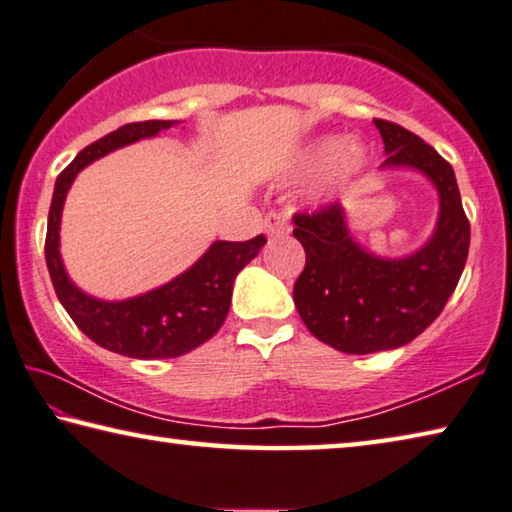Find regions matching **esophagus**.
<instances>
[{
	"label": "esophagus",
	"instance_id": "1",
	"mask_svg": "<svg viewBox=\"0 0 512 512\" xmlns=\"http://www.w3.org/2000/svg\"><path fill=\"white\" fill-rule=\"evenodd\" d=\"M265 233L270 238H279V236H286L290 233V222H288V215L286 213H267L265 217Z\"/></svg>",
	"mask_w": 512,
	"mask_h": 512
}]
</instances>
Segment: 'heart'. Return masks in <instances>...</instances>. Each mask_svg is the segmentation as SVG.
<instances>
[{
  "label": "heart",
  "instance_id": "b5f03b06",
  "mask_svg": "<svg viewBox=\"0 0 512 512\" xmlns=\"http://www.w3.org/2000/svg\"><path fill=\"white\" fill-rule=\"evenodd\" d=\"M365 165V149L356 140L322 138L301 156V172H317L324 167V188L347 183Z\"/></svg>",
  "mask_w": 512,
  "mask_h": 512
}]
</instances>
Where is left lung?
I'll return each mask as SVG.
<instances>
[{
    "mask_svg": "<svg viewBox=\"0 0 512 512\" xmlns=\"http://www.w3.org/2000/svg\"><path fill=\"white\" fill-rule=\"evenodd\" d=\"M385 145L381 167H413L433 181L440 217L433 238L413 256L379 258L349 236L340 204L295 213L306 251L295 281V306L306 329L342 354H374L408 345L447 306L465 270L469 220L454 167L413 131L374 120Z\"/></svg>",
    "mask_w": 512,
    "mask_h": 512,
    "instance_id": "1",
    "label": "left lung"
}]
</instances>
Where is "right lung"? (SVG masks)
<instances>
[{
    "label": "right lung",
    "mask_w": 512,
    "mask_h": 512,
    "mask_svg": "<svg viewBox=\"0 0 512 512\" xmlns=\"http://www.w3.org/2000/svg\"><path fill=\"white\" fill-rule=\"evenodd\" d=\"M172 124V120L131 122L81 149L77 158L58 174L49 206L45 258L58 301L92 342L129 358H177L211 340L229 313L233 279L267 242L265 236L245 242L217 240L190 270L133 299L102 301L74 286L58 251L63 201L74 177L113 149L152 138Z\"/></svg>",
    "instance_id": "right-lung-1"
}]
</instances>
